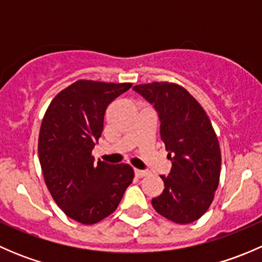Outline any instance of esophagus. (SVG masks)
<instances>
[{
	"instance_id": "esophagus-1",
	"label": "esophagus",
	"mask_w": 262,
	"mask_h": 262,
	"mask_svg": "<svg viewBox=\"0 0 262 262\" xmlns=\"http://www.w3.org/2000/svg\"><path fill=\"white\" fill-rule=\"evenodd\" d=\"M134 175L137 176V178H144V176L148 175V171H143V170H138V168H134Z\"/></svg>"
}]
</instances>
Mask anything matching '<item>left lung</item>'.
<instances>
[{"label":"left lung","instance_id":"8db88e82","mask_svg":"<svg viewBox=\"0 0 262 262\" xmlns=\"http://www.w3.org/2000/svg\"><path fill=\"white\" fill-rule=\"evenodd\" d=\"M136 92L153 104L160 116L161 139L172 162L162 194L152 199L156 212L179 224H189L208 210L221 175V148L202 105L180 84H137Z\"/></svg>","mask_w":262,"mask_h":262}]
</instances>
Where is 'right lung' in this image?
I'll list each match as a JSON object with an SVG mask.
<instances>
[{"instance_id":"obj_1","label":"right lung","mask_w":262,"mask_h":262,"mask_svg":"<svg viewBox=\"0 0 262 262\" xmlns=\"http://www.w3.org/2000/svg\"><path fill=\"white\" fill-rule=\"evenodd\" d=\"M132 83L76 81L59 92L44 114L38 152L44 180L58 207L82 224H95L118 208L134 171L126 163L94 162L110 102Z\"/></svg>"}]
</instances>
